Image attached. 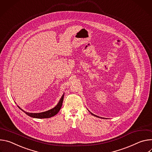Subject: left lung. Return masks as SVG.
I'll return each instance as SVG.
<instances>
[{"instance_id":"left-lung-1","label":"left lung","mask_w":152,"mask_h":152,"mask_svg":"<svg viewBox=\"0 0 152 152\" xmlns=\"http://www.w3.org/2000/svg\"><path fill=\"white\" fill-rule=\"evenodd\" d=\"M89 112H90V113H91V115H93V116H96V117H98V118H102V117H99V116H97V115H94V113H91V112H90V111H89ZM103 119H104V118H103Z\"/></svg>"}]
</instances>
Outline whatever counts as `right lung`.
Returning <instances> with one entry per match:
<instances>
[{"instance_id":"right-lung-1","label":"right lung","mask_w":152,"mask_h":152,"mask_svg":"<svg viewBox=\"0 0 152 152\" xmlns=\"http://www.w3.org/2000/svg\"><path fill=\"white\" fill-rule=\"evenodd\" d=\"M64 94H63V95H62V96L61 97L60 101L58 102V104L54 108L50 109V110H48L47 111H45V112H40V113L26 112L24 111L23 110H22L19 106H18L23 112H24L26 115H28V116H29L31 117L35 118H48L54 116V115L57 114V113L60 111V110L62 106L63 101V98H64Z\"/></svg>"}]
</instances>
